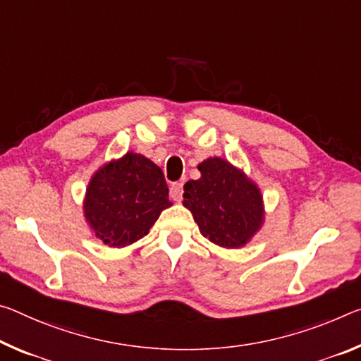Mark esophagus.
Here are the masks:
<instances>
[{
  "label": "esophagus",
  "instance_id": "34e87169",
  "mask_svg": "<svg viewBox=\"0 0 361 361\" xmlns=\"http://www.w3.org/2000/svg\"><path fill=\"white\" fill-rule=\"evenodd\" d=\"M170 197L173 199V201L180 202L181 197H183V183H173V185L170 186Z\"/></svg>",
  "mask_w": 361,
  "mask_h": 361
}]
</instances>
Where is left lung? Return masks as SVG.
<instances>
[{
    "label": "left lung",
    "mask_w": 361,
    "mask_h": 361,
    "mask_svg": "<svg viewBox=\"0 0 361 361\" xmlns=\"http://www.w3.org/2000/svg\"><path fill=\"white\" fill-rule=\"evenodd\" d=\"M197 169L201 178L186 183L183 205L210 243L225 249L244 247L265 223L259 185L221 157H207Z\"/></svg>",
    "instance_id": "1"
}]
</instances>
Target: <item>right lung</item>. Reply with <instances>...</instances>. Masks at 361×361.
I'll return each mask as SVG.
<instances>
[{"label":"right lung","mask_w":361,"mask_h":361,"mask_svg":"<svg viewBox=\"0 0 361 361\" xmlns=\"http://www.w3.org/2000/svg\"><path fill=\"white\" fill-rule=\"evenodd\" d=\"M170 205L162 170L142 154L128 151L91 175L83 216L94 238L122 249L145 238Z\"/></svg>","instance_id":"right-lung-1"}]
</instances>
